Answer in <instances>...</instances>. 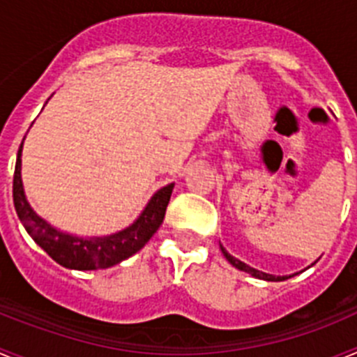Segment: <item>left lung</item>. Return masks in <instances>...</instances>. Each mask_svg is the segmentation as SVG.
<instances>
[{"instance_id": "obj_1", "label": "left lung", "mask_w": 357, "mask_h": 357, "mask_svg": "<svg viewBox=\"0 0 357 357\" xmlns=\"http://www.w3.org/2000/svg\"><path fill=\"white\" fill-rule=\"evenodd\" d=\"M220 248H222V254L225 255V259L229 261L230 264H232V266H236L238 268V270H241V272H247V273H250L252 277H255V279H263V280H272V282H277V280H286V279H289V277H293V275H270V273H264V272H259V270H255V268H252V266H248V264H245L243 263V261H239V259H236V257H232V255L229 254V252L225 250V248L222 247V245H220ZM314 264V263H313Z\"/></svg>"}]
</instances>
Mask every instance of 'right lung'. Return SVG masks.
<instances>
[{
  "label": "right lung",
  "instance_id": "1",
  "mask_svg": "<svg viewBox=\"0 0 357 357\" xmlns=\"http://www.w3.org/2000/svg\"><path fill=\"white\" fill-rule=\"evenodd\" d=\"M21 151L23 143L19 146L17 160L14 172V207L19 220L24 225L31 239L43 248L46 254L71 270H103L121 261L128 259L135 252L150 241V238L162 225L166 207L172 198L173 185L168 184L160 188L150 202L146 204L141 216L127 229L119 230L116 234L103 236V238H78V236L66 234L50 225L46 220L37 216L24 197L23 181H21Z\"/></svg>",
  "mask_w": 357,
  "mask_h": 357
}]
</instances>
